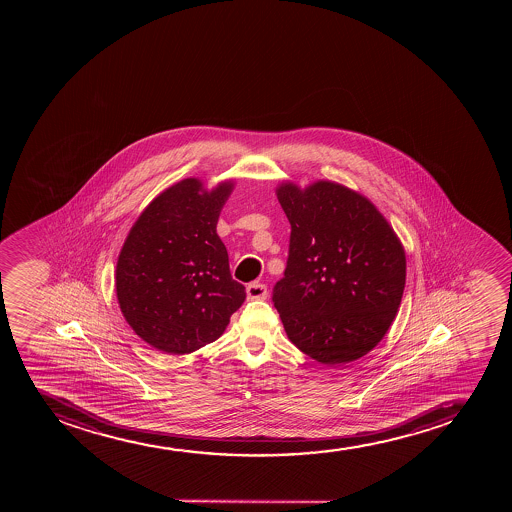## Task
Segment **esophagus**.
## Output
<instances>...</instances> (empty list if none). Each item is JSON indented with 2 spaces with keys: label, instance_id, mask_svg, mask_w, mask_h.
Returning <instances> with one entry per match:
<instances>
[{
  "label": "esophagus",
  "instance_id": "34e87169",
  "mask_svg": "<svg viewBox=\"0 0 512 512\" xmlns=\"http://www.w3.org/2000/svg\"><path fill=\"white\" fill-rule=\"evenodd\" d=\"M246 292L249 299H266V295H268L266 285L258 282L249 283L246 287Z\"/></svg>",
  "mask_w": 512,
  "mask_h": 512
}]
</instances>
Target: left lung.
<instances>
[{"label":"left lung","mask_w":512,"mask_h":512,"mask_svg":"<svg viewBox=\"0 0 512 512\" xmlns=\"http://www.w3.org/2000/svg\"><path fill=\"white\" fill-rule=\"evenodd\" d=\"M277 196L292 230L287 268L271 299L288 338L324 365L364 357L401 304L400 239L371 201L341 184L283 183Z\"/></svg>","instance_id":"1"}]
</instances>
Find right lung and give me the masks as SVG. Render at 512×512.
<instances>
[{"mask_svg":"<svg viewBox=\"0 0 512 512\" xmlns=\"http://www.w3.org/2000/svg\"><path fill=\"white\" fill-rule=\"evenodd\" d=\"M234 183L183 179L143 210L124 241L116 294L124 319L157 350L184 355L220 338L246 288L230 275L217 222Z\"/></svg>","mask_w":512,"mask_h":512,"instance_id":"obj_1","label":"right lung"}]
</instances>
